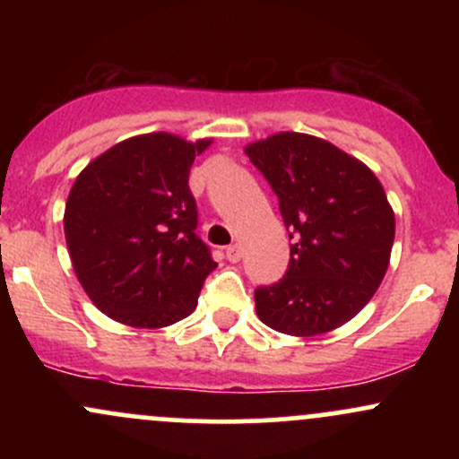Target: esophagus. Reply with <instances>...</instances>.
Masks as SVG:
<instances>
[{
    "label": "esophagus",
    "instance_id": "1",
    "mask_svg": "<svg viewBox=\"0 0 459 459\" xmlns=\"http://www.w3.org/2000/svg\"><path fill=\"white\" fill-rule=\"evenodd\" d=\"M226 259H229L230 263H237V261H239V259H241V246L233 244V246L226 247Z\"/></svg>",
    "mask_w": 459,
    "mask_h": 459
}]
</instances>
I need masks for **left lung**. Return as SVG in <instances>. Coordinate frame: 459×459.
I'll return each mask as SVG.
<instances>
[{
    "mask_svg": "<svg viewBox=\"0 0 459 459\" xmlns=\"http://www.w3.org/2000/svg\"><path fill=\"white\" fill-rule=\"evenodd\" d=\"M278 196L291 259L255 289L256 315L291 336L330 332L362 310L391 261L394 213L362 161L315 135L282 131L246 146Z\"/></svg>",
    "mask_w": 459,
    "mask_h": 459,
    "instance_id": "1",
    "label": "left lung"
}]
</instances>
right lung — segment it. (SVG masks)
I'll return each mask as SVG.
<instances>
[{
    "label": "right lung",
    "instance_id": "add662e5",
    "mask_svg": "<svg viewBox=\"0 0 459 459\" xmlns=\"http://www.w3.org/2000/svg\"><path fill=\"white\" fill-rule=\"evenodd\" d=\"M212 140H123L88 163L66 200L65 235L94 307L134 328H163L196 308L218 263L196 235L189 168Z\"/></svg>",
    "mask_w": 459,
    "mask_h": 459
}]
</instances>
